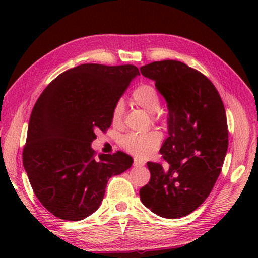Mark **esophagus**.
Segmentation results:
<instances>
[{
    "mask_svg": "<svg viewBox=\"0 0 258 258\" xmlns=\"http://www.w3.org/2000/svg\"><path fill=\"white\" fill-rule=\"evenodd\" d=\"M133 165L135 166V167H141V166L145 165V161H142V160H140V159H134Z\"/></svg>",
    "mask_w": 258,
    "mask_h": 258,
    "instance_id": "obj_1",
    "label": "esophagus"
}]
</instances>
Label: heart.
<instances>
[{"label":"heart","mask_w":258,"mask_h":258,"mask_svg":"<svg viewBox=\"0 0 258 258\" xmlns=\"http://www.w3.org/2000/svg\"><path fill=\"white\" fill-rule=\"evenodd\" d=\"M132 99L135 104L151 113L154 119L158 118L160 109V95L155 86L143 83L135 87L132 92ZM124 104L121 101L116 102L112 108L111 119L113 124H119L123 119ZM161 141V134L158 131H148L142 133H128L121 139L124 149L138 158H147L154 152Z\"/></svg>","instance_id":"obj_1"}]
</instances>
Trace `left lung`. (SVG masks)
I'll use <instances>...</instances> for the list:
<instances>
[{
  "label": "left lung",
  "instance_id": "1",
  "mask_svg": "<svg viewBox=\"0 0 258 258\" xmlns=\"http://www.w3.org/2000/svg\"><path fill=\"white\" fill-rule=\"evenodd\" d=\"M140 71L167 102L169 134L160 148L167 165L148 161L151 177L140 198L161 217L186 216L221 174L229 145L224 104L213 83L181 61H155Z\"/></svg>",
  "mask_w": 258,
  "mask_h": 258
}]
</instances>
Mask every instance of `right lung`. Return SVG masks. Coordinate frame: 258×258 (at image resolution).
Returning <instances> with one entry per match:
<instances>
[{"label":"right lung","mask_w":258,"mask_h":258,"mask_svg":"<svg viewBox=\"0 0 258 258\" xmlns=\"http://www.w3.org/2000/svg\"><path fill=\"white\" fill-rule=\"evenodd\" d=\"M140 75L133 64L84 63L45 87L29 118L23 163L37 199L55 217L81 221L101 204L108 180L132 166L123 151L100 155L91 143L111 125L112 108Z\"/></svg>","instance_id":"add662e5"}]
</instances>
